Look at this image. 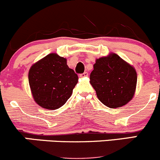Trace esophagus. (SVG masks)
<instances>
[{"instance_id":"obj_1","label":"esophagus","mask_w":160,"mask_h":160,"mask_svg":"<svg viewBox=\"0 0 160 160\" xmlns=\"http://www.w3.org/2000/svg\"><path fill=\"white\" fill-rule=\"evenodd\" d=\"M79 76L81 77V78H85V77L88 76V72H84V73L80 74Z\"/></svg>"}]
</instances>
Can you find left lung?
<instances>
[{
	"instance_id": "left-lung-1",
	"label": "left lung",
	"mask_w": 160,
	"mask_h": 160,
	"mask_svg": "<svg viewBox=\"0 0 160 160\" xmlns=\"http://www.w3.org/2000/svg\"><path fill=\"white\" fill-rule=\"evenodd\" d=\"M90 74V83L102 103L118 108L132 100L137 84L133 66L116 53L96 59Z\"/></svg>"
}]
</instances>
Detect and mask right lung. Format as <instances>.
I'll list each match as a JSON object with an SVG mask.
<instances>
[{
	"label": "right lung",
	"instance_id": "add662e5",
	"mask_svg": "<svg viewBox=\"0 0 160 160\" xmlns=\"http://www.w3.org/2000/svg\"><path fill=\"white\" fill-rule=\"evenodd\" d=\"M78 75L69 68L66 58L50 53L35 63L28 72V83L35 102L41 107L57 110L71 97Z\"/></svg>",
	"mask_w": 160,
	"mask_h": 160
}]
</instances>
